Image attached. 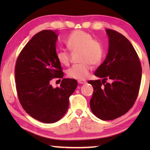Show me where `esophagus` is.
Listing matches in <instances>:
<instances>
[{
    "label": "esophagus",
    "mask_w": 150,
    "mask_h": 150,
    "mask_svg": "<svg viewBox=\"0 0 150 150\" xmlns=\"http://www.w3.org/2000/svg\"><path fill=\"white\" fill-rule=\"evenodd\" d=\"M77 82L78 83H79V84H85V83H87L85 81H83V80H78Z\"/></svg>",
    "instance_id": "34e87169"
}]
</instances>
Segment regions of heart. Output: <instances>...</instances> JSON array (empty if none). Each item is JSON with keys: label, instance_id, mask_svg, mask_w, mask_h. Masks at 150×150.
<instances>
[{"label": "heart", "instance_id": "heart-1", "mask_svg": "<svg viewBox=\"0 0 150 150\" xmlns=\"http://www.w3.org/2000/svg\"><path fill=\"white\" fill-rule=\"evenodd\" d=\"M66 46L71 52H81V63L74 65L67 71L70 78L84 80L90 75L93 69L92 64L98 65L104 55V45L99 40L94 39L93 35L83 30H75L71 34L65 41ZM57 59L63 65H69L71 54L65 49L57 52Z\"/></svg>", "mask_w": 150, "mask_h": 150}]
</instances>
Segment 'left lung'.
<instances>
[{
    "mask_svg": "<svg viewBox=\"0 0 150 150\" xmlns=\"http://www.w3.org/2000/svg\"><path fill=\"white\" fill-rule=\"evenodd\" d=\"M109 49L106 59L95 71L103 80H90L94 88L91 109L103 120H114L132 107L138 97L142 79L139 57L130 42L120 33L106 29ZM110 79L111 83L106 81Z\"/></svg>",
    "mask_w": 150,
    "mask_h": 150,
    "instance_id": "1",
    "label": "left lung"
}]
</instances>
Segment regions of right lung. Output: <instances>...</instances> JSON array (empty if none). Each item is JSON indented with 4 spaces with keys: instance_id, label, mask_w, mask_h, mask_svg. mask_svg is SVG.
<instances>
[{
    "instance_id": "add662e5",
    "label": "right lung",
    "mask_w": 150,
    "mask_h": 150,
    "mask_svg": "<svg viewBox=\"0 0 150 150\" xmlns=\"http://www.w3.org/2000/svg\"><path fill=\"white\" fill-rule=\"evenodd\" d=\"M57 38L53 30L37 33L20 52L15 65L16 92L22 108L32 118L47 124L63 117L77 86L75 79L63 78L56 56ZM54 78L62 79L59 88L50 85Z\"/></svg>"
}]
</instances>
